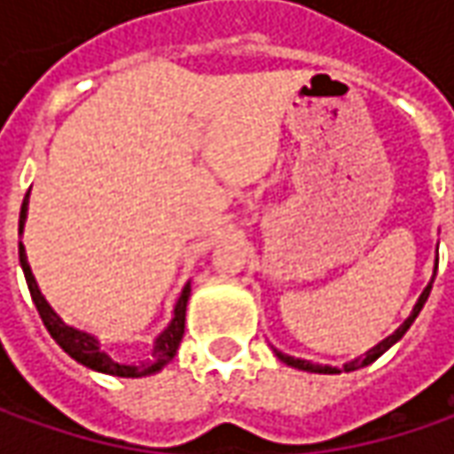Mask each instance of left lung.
Segmentation results:
<instances>
[{"mask_svg": "<svg viewBox=\"0 0 454 454\" xmlns=\"http://www.w3.org/2000/svg\"><path fill=\"white\" fill-rule=\"evenodd\" d=\"M429 290H432V286H427V288H425V293L419 295V301H417V305H414V310H411L410 318L402 323V325H399V328L394 331L392 336H389V339L381 340L379 346H374L372 351H366V354H364V356H361V358H356V361L346 364V366H343V372H356V369H361V366L372 364V361H376V358L381 356V354H384V351H387L389 346H394L396 340L402 339V336L407 333V328H410V325H411V321H414V318L419 316L422 305H425V301H427V298H429ZM275 354H278V358H280L283 364H288V366H295V369H303V372H316V374H339V369H331V366H318V364H313V361H303V358H293V356H288V354H280V351H275Z\"/></svg>", "mask_w": 454, "mask_h": 454, "instance_id": "obj_1", "label": "left lung"}]
</instances>
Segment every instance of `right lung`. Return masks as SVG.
<instances>
[{"label": "right lung", "mask_w": 454, "mask_h": 454, "mask_svg": "<svg viewBox=\"0 0 454 454\" xmlns=\"http://www.w3.org/2000/svg\"><path fill=\"white\" fill-rule=\"evenodd\" d=\"M27 204H29V192L25 194L22 212H20V232H22V227H25ZM20 262H22L27 288H29V295H32V301H35V305H37V313H40V318H43L44 328L50 331V336H52V339L58 340V346H60L62 351H65L67 356L75 358L78 364L88 366V369H93V372H100V374L138 379V376H149V374H156V372H161L166 364L174 358V354H176V348H179V343H182V336H184L186 301H189V293H192L189 286L182 290V295H179V301H176L174 318H171V323H168V328H166L164 333L156 339V343H153V354H151L149 361L129 366V364H118V361H114V358L108 356V354L100 348V343L96 340V336H90V333H85V331H78V328H73V325L62 323L60 316L50 308V303L44 301L43 293H40V288H37V283H35V275H32V270H29V262H27V254H25V247H22V242H20Z\"/></svg>", "instance_id": "1"}]
</instances>
